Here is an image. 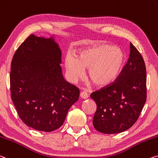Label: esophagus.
Segmentation results:
<instances>
[{
	"label": "esophagus",
	"instance_id": "34e87169",
	"mask_svg": "<svg viewBox=\"0 0 158 158\" xmlns=\"http://www.w3.org/2000/svg\"><path fill=\"white\" fill-rule=\"evenodd\" d=\"M80 96H81V98L86 99V98H87L89 97V95H88V94H87L86 91H81V93H80Z\"/></svg>",
	"mask_w": 158,
	"mask_h": 158
}]
</instances>
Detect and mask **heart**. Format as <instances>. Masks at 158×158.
<instances>
[{
    "mask_svg": "<svg viewBox=\"0 0 158 158\" xmlns=\"http://www.w3.org/2000/svg\"><path fill=\"white\" fill-rule=\"evenodd\" d=\"M125 56L119 48L110 45H100L79 52L78 58L67 55L64 65L69 80L76 82L83 78L84 68L89 69V79L97 86L111 84L123 67Z\"/></svg>",
    "mask_w": 158,
    "mask_h": 158,
    "instance_id": "heart-1",
    "label": "heart"
}]
</instances>
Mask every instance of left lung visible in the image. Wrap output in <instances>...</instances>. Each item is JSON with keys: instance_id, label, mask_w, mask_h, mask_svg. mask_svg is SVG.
Returning <instances> with one entry per match:
<instances>
[{"instance_id": "1", "label": "left lung", "mask_w": 158, "mask_h": 158, "mask_svg": "<svg viewBox=\"0 0 158 158\" xmlns=\"http://www.w3.org/2000/svg\"><path fill=\"white\" fill-rule=\"evenodd\" d=\"M128 61L114 81L91 94L97 107L93 124L101 133L117 134L129 129L146 103V64L131 43Z\"/></svg>"}]
</instances>
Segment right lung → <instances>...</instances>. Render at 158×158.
Here are the masks:
<instances>
[{
	"instance_id": "add662e5",
	"label": "right lung",
	"mask_w": 158,
	"mask_h": 158,
	"mask_svg": "<svg viewBox=\"0 0 158 158\" xmlns=\"http://www.w3.org/2000/svg\"><path fill=\"white\" fill-rule=\"evenodd\" d=\"M61 57L53 39L31 34L12 57L11 98L19 117L31 128L46 132L60 128L79 98V89L62 76Z\"/></svg>"
}]
</instances>
